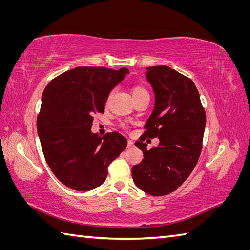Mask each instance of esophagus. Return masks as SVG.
Segmentation results:
<instances>
[{
	"instance_id": "1",
	"label": "esophagus",
	"mask_w": 250,
	"mask_h": 250,
	"mask_svg": "<svg viewBox=\"0 0 250 250\" xmlns=\"http://www.w3.org/2000/svg\"><path fill=\"white\" fill-rule=\"evenodd\" d=\"M133 147V142L131 140H128L127 142V148L128 149H131Z\"/></svg>"
}]
</instances>
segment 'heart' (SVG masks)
<instances>
[{
    "instance_id": "1",
    "label": "heart",
    "mask_w": 250,
    "mask_h": 250,
    "mask_svg": "<svg viewBox=\"0 0 250 250\" xmlns=\"http://www.w3.org/2000/svg\"><path fill=\"white\" fill-rule=\"evenodd\" d=\"M111 96H112V92L108 95L107 102H109ZM132 96H133V99L137 100V99H140V98H143V97H149V93H148V90L144 86L135 85L132 88Z\"/></svg>"
}]
</instances>
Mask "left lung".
I'll return each instance as SVG.
<instances>
[{"label":"left lung","instance_id":"left-lung-1","mask_svg":"<svg viewBox=\"0 0 250 250\" xmlns=\"http://www.w3.org/2000/svg\"><path fill=\"white\" fill-rule=\"evenodd\" d=\"M146 77L155 95L154 109L135 146L144 160L132 167L135 186L152 196L178 188L194 170L202 149L206 111L194 82L167 65L147 67ZM158 137L150 150L142 141Z\"/></svg>","mask_w":250,"mask_h":250}]
</instances>
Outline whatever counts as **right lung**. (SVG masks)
<instances>
[{"label":"right lung","mask_w":250,"mask_h":250,"mask_svg":"<svg viewBox=\"0 0 250 250\" xmlns=\"http://www.w3.org/2000/svg\"><path fill=\"white\" fill-rule=\"evenodd\" d=\"M129 73L104 66H78L50 81L42 96L37 133L54 175L75 191L101 186L107 168L126 148L118 132L93 133V116L104 112L111 89Z\"/></svg>","instance_id":"1"}]
</instances>
